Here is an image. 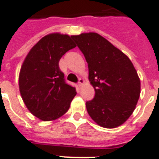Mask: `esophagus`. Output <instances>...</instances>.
Listing matches in <instances>:
<instances>
[{"label": "esophagus", "instance_id": "34e87169", "mask_svg": "<svg viewBox=\"0 0 159 159\" xmlns=\"http://www.w3.org/2000/svg\"><path fill=\"white\" fill-rule=\"evenodd\" d=\"M84 83V80L83 79H79V81H78V85H79V88H81L83 85V84Z\"/></svg>", "mask_w": 159, "mask_h": 159}]
</instances>
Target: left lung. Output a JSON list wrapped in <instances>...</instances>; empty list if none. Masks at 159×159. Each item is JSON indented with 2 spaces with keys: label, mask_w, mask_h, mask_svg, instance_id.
I'll return each mask as SVG.
<instances>
[{
  "label": "left lung",
  "mask_w": 159,
  "mask_h": 159,
  "mask_svg": "<svg viewBox=\"0 0 159 159\" xmlns=\"http://www.w3.org/2000/svg\"><path fill=\"white\" fill-rule=\"evenodd\" d=\"M88 64L94 99L86 102L98 125L115 128L131 116L140 95V80L130 59L95 32L71 36Z\"/></svg>",
  "instance_id": "1"
}]
</instances>
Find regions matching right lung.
Masks as SVG:
<instances>
[{"label": "right lung", "instance_id": "right-lung-1", "mask_svg": "<svg viewBox=\"0 0 159 159\" xmlns=\"http://www.w3.org/2000/svg\"><path fill=\"white\" fill-rule=\"evenodd\" d=\"M75 46L71 36L47 35L32 47L22 64L19 75L22 99L29 111L43 121L64 115L76 95L59 67L61 57Z\"/></svg>", "mask_w": 159, "mask_h": 159}]
</instances>
